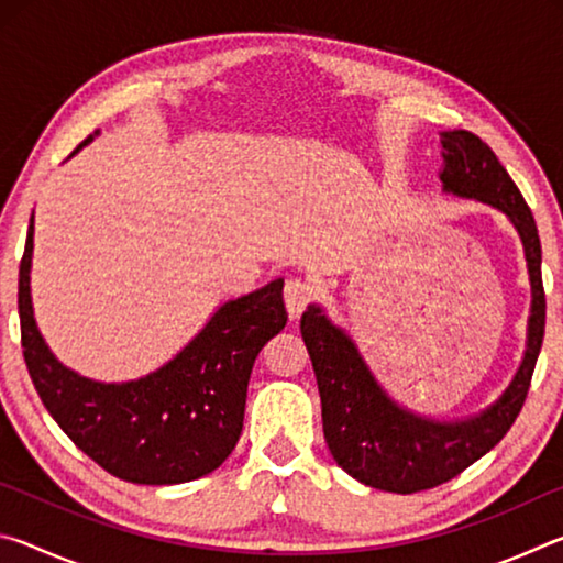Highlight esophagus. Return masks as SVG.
<instances>
[{
  "label": "esophagus",
  "instance_id": "34e87169",
  "mask_svg": "<svg viewBox=\"0 0 563 563\" xmlns=\"http://www.w3.org/2000/svg\"><path fill=\"white\" fill-rule=\"evenodd\" d=\"M312 295H316V288L308 280H300V278H290L285 283L283 288V298H285V308H288L290 318H300V312L308 308Z\"/></svg>",
  "mask_w": 563,
  "mask_h": 563
}]
</instances>
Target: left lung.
Returning a JSON list of instances; mask_svg holds the SVG:
<instances>
[{
    "instance_id": "1",
    "label": "left lung",
    "mask_w": 563,
    "mask_h": 563,
    "mask_svg": "<svg viewBox=\"0 0 563 563\" xmlns=\"http://www.w3.org/2000/svg\"><path fill=\"white\" fill-rule=\"evenodd\" d=\"M442 158L444 194L497 208L517 228L527 255L531 280L527 350L517 375L497 402L479 415L454 422L409 412L385 393L355 342L345 330L332 325L320 305H310L300 318L305 347L316 369L322 432L332 460L367 487L395 494L440 487L501 442L527 399L547 325L539 231L521 190L499 164L497 154L472 131H442Z\"/></svg>"
}]
</instances>
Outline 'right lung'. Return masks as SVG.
I'll use <instances>...</instances> for the list:
<instances>
[{"mask_svg":"<svg viewBox=\"0 0 563 563\" xmlns=\"http://www.w3.org/2000/svg\"><path fill=\"white\" fill-rule=\"evenodd\" d=\"M32 251L34 213L19 263L22 350L36 393L66 437L109 474L133 484H184L218 470L243 430L253 362L288 322L283 278L223 302L156 373L97 383L64 367L36 328Z\"/></svg>","mask_w":563,"mask_h":563,"instance_id":"right-lung-1","label":"right lung"}]
</instances>
